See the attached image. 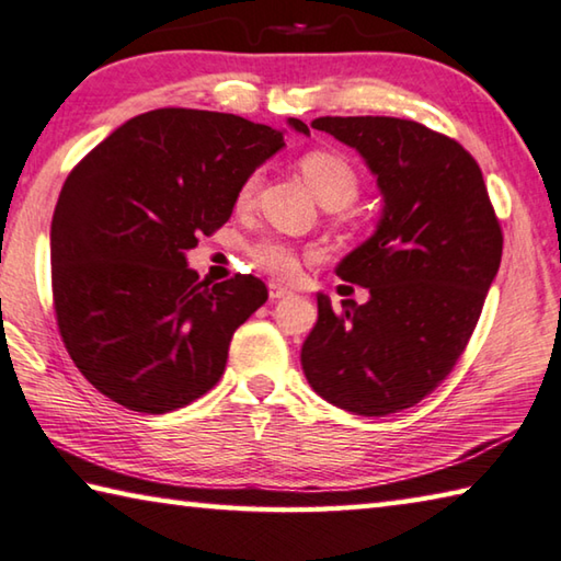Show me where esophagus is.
Masks as SVG:
<instances>
[{
    "mask_svg": "<svg viewBox=\"0 0 561 561\" xmlns=\"http://www.w3.org/2000/svg\"><path fill=\"white\" fill-rule=\"evenodd\" d=\"M287 294H291L289 287H284V284H277V282H270V299H282V297H287Z\"/></svg>",
    "mask_w": 561,
    "mask_h": 561,
    "instance_id": "obj_1",
    "label": "esophagus"
}]
</instances>
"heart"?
<instances>
[{"label": "heart", "mask_w": 561, "mask_h": 561, "mask_svg": "<svg viewBox=\"0 0 561 561\" xmlns=\"http://www.w3.org/2000/svg\"><path fill=\"white\" fill-rule=\"evenodd\" d=\"M299 170L314 195L324 205H339L344 207L351 201H356L360 190V178L354 163L339 150L331 148H311L299 158ZM260 173H252L244 180L240 193H237V203L247 205L254 197L257 190ZM252 260L260 264L264 272L274 274V277L289 279L299 270V252L297 247L289 244L279 237H262V240L250 247Z\"/></svg>", "instance_id": "b5f03b06"}]
</instances>
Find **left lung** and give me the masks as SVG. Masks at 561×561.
<instances>
[{
  "label": "left lung",
  "mask_w": 561,
  "mask_h": 561,
  "mask_svg": "<svg viewBox=\"0 0 561 561\" xmlns=\"http://www.w3.org/2000/svg\"><path fill=\"white\" fill-rule=\"evenodd\" d=\"M311 126L364 156L383 215L336 267L371 299H344L334 311L317 294L304 376L344 411L398 413L433 393L468 346L500 270L502 227L480 165L458 140L391 116H324Z\"/></svg>",
  "instance_id": "left-lung-1"
}]
</instances>
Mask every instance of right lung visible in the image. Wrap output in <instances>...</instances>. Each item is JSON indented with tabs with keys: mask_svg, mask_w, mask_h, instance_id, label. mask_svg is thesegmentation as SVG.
<instances>
[{
	"mask_svg": "<svg viewBox=\"0 0 561 561\" xmlns=\"http://www.w3.org/2000/svg\"><path fill=\"white\" fill-rule=\"evenodd\" d=\"M289 126L309 133L299 118ZM282 146L279 130L232 113L158 108L66 178L51 220L56 324L111 401L168 413L220 381L232 334L267 287L252 274L210 284L185 254L230 220L244 180Z\"/></svg>",
	"mask_w": 561,
	"mask_h": 561,
	"instance_id": "right-lung-1",
	"label": "right lung"
}]
</instances>
